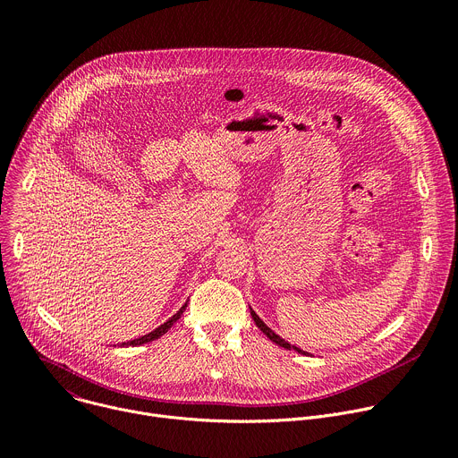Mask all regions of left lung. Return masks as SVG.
I'll return each instance as SVG.
<instances>
[{"label": "left lung", "instance_id": "left-lung-1", "mask_svg": "<svg viewBox=\"0 0 458 458\" xmlns=\"http://www.w3.org/2000/svg\"><path fill=\"white\" fill-rule=\"evenodd\" d=\"M249 311H250V317H252V320H255V324L259 326V329L271 340V342H275L276 345H280V347H284V349H289V351H296V352H300V354H310L308 351H303V349H300V347H296V345H293V344H289L287 340H284L280 335H276L257 313H255V310L252 308H249Z\"/></svg>", "mask_w": 458, "mask_h": 458}]
</instances>
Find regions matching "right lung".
<instances>
[{"label": "right lung", "mask_w": 458, "mask_h": 458, "mask_svg": "<svg viewBox=\"0 0 458 458\" xmlns=\"http://www.w3.org/2000/svg\"><path fill=\"white\" fill-rule=\"evenodd\" d=\"M189 301V300H187ZM187 301L183 303V306L167 320V322H164L162 326H158L155 331H150V333H147V335H143V336H140V338H134V340H129V342H122L120 345L122 347H127V345H141V344H147V342H152V340H157V338H160L162 335H165L171 327H173V324L174 322H178V318L183 315V311H185V308H187Z\"/></svg>", "instance_id": "1"}]
</instances>
